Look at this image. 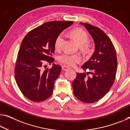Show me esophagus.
I'll return each instance as SVG.
<instances>
[{"instance_id": "esophagus-1", "label": "esophagus", "mask_w": 130, "mask_h": 130, "mask_svg": "<svg viewBox=\"0 0 130 130\" xmlns=\"http://www.w3.org/2000/svg\"><path fill=\"white\" fill-rule=\"evenodd\" d=\"M69 69H70L69 67H67V66H65V65L62 66V69L63 71H68V70Z\"/></svg>"}]
</instances>
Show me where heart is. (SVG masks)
<instances>
[{
  "label": "heart",
  "instance_id": "1",
  "mask_svg": "<svg viewBox=\"0 0 130 130\" xmlns=\"http://www.w3.org/2000/svg\"><path fill=\"white\" fill-rule=\"evenodd\" d=\"M70 35L75 40L81 48L84 50H87L88 45L85 43L88 40V35L84 30L80 28H76L70 32ZM64 40V35L59 34L55 42V48L58 50L61 47ZM58 60L63 64L71 66H75L76 63L81 60V57L77 54H71L67 53L61 54L58 57Z\"/></svg>",
  "mask_w": 130,
  "mask_h": 130
}]
</instances>
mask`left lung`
Segmentation results:
<instances>
[{"label":"left lung","mask_w":130,"mask_h":130,"mask_svg":"<svg viewBox=\"0 0 130 130\" xmlns=\"http://www.w3.org/2000/svg\"><path fill=\"white\" fill-rule=\"evenodd\" d=\"M84 26L93 39L95 50L88 61L82 66L86 71L91 70V77L85 73H77L72 83L73 93L78 100L93 103L101 100L109 91L115 81L117 71L116 52L112 41L100 28L88 24Z\"/></svg>","instance_id":"left-lung-1"}]
</instances>
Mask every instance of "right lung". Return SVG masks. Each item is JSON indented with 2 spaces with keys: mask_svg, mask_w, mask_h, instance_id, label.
<instances>
[{
  "mask_svg": "<svg viewBox=\"0 0 130 130\" xmlns=\"http://www.w3.org/2000/svg\"><path fill=\"white\" fill-rule=\"evenodd\" d=\"M72 21H50L28 32L22 41L15 67V78L22 93L34 102L50 97L54 84L60 75L61 67L53 63L50 69L43 70L45 61L53 63L51 56L55 42L61 33Z\"/></svg>",
  "mask_w": 130,
  "mask_h": 130,
  "instance_id": "right-lung-1",
  "label": "right lung"
}]
</instances>
